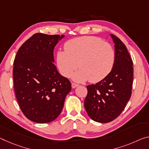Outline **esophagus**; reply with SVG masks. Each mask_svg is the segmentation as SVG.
I'll return each instance as SVG.
<instances>
[{"mask_svg": "<svg viewBox=\"0 0 149 149\" xmlns=\"http://www.w3.org/2000/svg\"><path fill=\"white\" fill-rule=\"evenodd\" d=\"M78 86H79V85L77 84H75V83H72V88H75V87H77Z\"/></svg>", "mask_w": 149, "mask_h": 149, "instance_id": "34e87169", "label": "esophagus"}]
</instances>
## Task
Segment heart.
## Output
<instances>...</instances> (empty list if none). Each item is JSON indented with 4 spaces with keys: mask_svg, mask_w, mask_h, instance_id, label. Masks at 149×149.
<instances>
[{
    "mask_svg": "<svg viewBox=\"0 0 149 149\" xmlns=\"http://www.w3.org/2000/svg\"><path fill=\"white\" fill-rule=\"evenodd\" d=\"M64 49L57 54L58 67L62 75L69 77L79 66L81 69L73 75L75 81L98 82L110 74L114 65V49L100 38H75L66 42Z\"/></svg>",
    "mask_w": 149,
    "mask_h": 149,
    "instance_id": "b5f03b06",
    "label": "heart"
}]
</instances>
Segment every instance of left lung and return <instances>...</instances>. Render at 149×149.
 Here are the masks:
<instances>
[{
	"label": "left lung",
	"instance_id": "1",
	"mask_svg": "<svg viewBox=\"0 0 149 149\" xmlns=\"http://www.w3.org/2000/svg\"><path fill=\"white\" fill-rule=\"evenodd\" d=\"M115 44V61L107 77L87 86L84 106L89 117L99 123L113 121L121 114L131 96L133 60L123 42L111 34Z\"/></svg>",
	"mask_w": 149,
	"mask_h": 149
}]
</instances>
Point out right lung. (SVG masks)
Segmentation results:
<instances>
[{"label": "right lung", "mask_w": 149, "mask_h": 149, "mask_svg": "<svg viewBox=\"0 0 149 149\" xmlns=\"http://www.w3.org/2000/svg\"><path fill=\"white\" fill-rule=\"evenodd\" d=\"M63 35L36 33L20 47L14 61V88L23 114L38 123L53 121L72 89L53 63L54 49Z\"/></svg>", "instance_id": "add662e5"}]
</instances>
